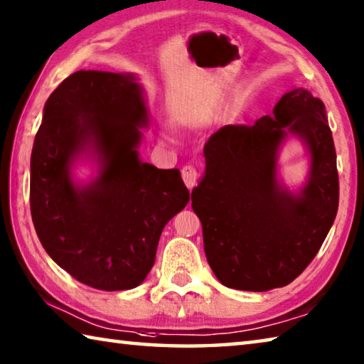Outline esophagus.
I'll return each mask as SVG.
<instances>
[{"mask_svg":"<svg viewBox=\"0 0 364 364\" xmlns=\"http://www.w3.org/2000/svg\"><path fill=\"white\" fill-rule=\"evenodd\" d=\"M181 176H183L184 184H186L189 189L194 188L196 180H197V170L194 165H184L181 168Z\"/></svg>","mask_w":364,"mask_h":364,"instance_id":"obj_1","label":"esophagus"}]
</instances>
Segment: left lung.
Masks as SVG:
<instances>
[{
	"mask_svg": "<svg viewBox=\"0 0 364 364\" xmlns=\"http://www.w3.org/2000/svg\"><path fill=\"white\" fill-rule=\"evenodd\" d=\"M288 133L313 156L299 196L276 183V149ZM207 170L191 199L203 248L223 285L243 291L287 287L318 253L339 207L336 148L325 105L306 89L280 98L255 125H224L203 148Z\"/></svg>",
	"mask_w": 364,
	"mask_h": 364,
	"instance_id": "8db88e82",
	"label": "left lung"
}]
</instances>
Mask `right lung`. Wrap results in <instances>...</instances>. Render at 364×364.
<instances>
[{
	"label": "right lung",
	"instance_id": "right-lung-1",
	"mask_svg": "<svg viewBox=\"0 0 364 364\" xmlns=\"http://www.w3.org/2000/svg\"><path fill=\"white\" fill-rule=\"evenodd\" d=\"M148 111L132 75L81 70L52 92L35 136L30 210L39 242L58 266L90 288L140 285L162 229L189 202L180 170L138 159ZM92 149L102 171L77 188L69 165Z\"/></svg>",
	"mask_w": 364,
	"mask_h": 364
}]
</instances>
